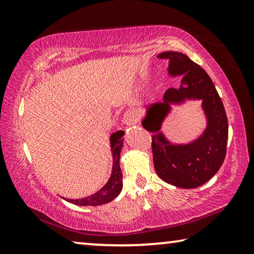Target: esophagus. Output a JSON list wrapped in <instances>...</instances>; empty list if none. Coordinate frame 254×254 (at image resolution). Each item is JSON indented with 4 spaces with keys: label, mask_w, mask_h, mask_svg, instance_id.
Returning a JSON list of instances; mask_svg holds the SVG:
<instances>
[{
    "label": "esophagus",
    "mask_w": 254,
    "mask_h": 254,
    "mask_svg": "<svg viewBox=\"0 0 254 254\" xmlns=\"http://www.w3.org/2000/svg\"><path fill=\"white\" fill-rule=\"evenodd\" d=\"M123 121L127 124V126H133V124H135L137 122V115L135 112L133 110L127 111L126 114H124Z\"/></svg>",
    "instance_id": "34e87169"
}]
</instances>
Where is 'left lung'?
<instances>
[{
  "label": "left lung",
  "instance_id": "8db88e82",
  "mask_svg": "<svg viewBox=\"0 0 254 254\" xmlns=\"http://www.w3.org/2000/svg\"><path fill=\"white\" fill-rule=\"evenodd\" d=\"M158 58L168 59V74L182 76L179 88L167 89L161 101L145 107L142 127L152 133L153 165L159 177L179 188L199 187L220 170L226 154L229 124L221 97L210 77L200 66L177 51H165ZM201 100L206 127L189 144H173L161 131L171 105Z\"/></svg>",
  "mask_w": 254,
  "mask_h": 254
}]
</instances>
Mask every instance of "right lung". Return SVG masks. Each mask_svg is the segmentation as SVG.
Here are the masks:
<instances>
[{
    "instance_id": "obj_1",
    "label": "right lung",
    "mask_w": 254,
    "mask_h": 254,
    "mask_svg": "<svg viewBox=\"0 0 254 254\" xmlns=\"http://www.w3.org/2000/svg\"><path fill=\"white\" fill-rule=\"evenodd\" d=\"M123 135L124 131L120 130L111 134L110 136L111 151L112 157H113V167H112V174L107 183L100 190L94 192L92 195L78 199L65 198L67 201L78 206H100L110 203L114 198H117L123 187L122 171L121 168H120V156H121V150L123 147Z\"/></svg>"
}]
</instances>
